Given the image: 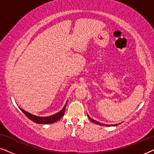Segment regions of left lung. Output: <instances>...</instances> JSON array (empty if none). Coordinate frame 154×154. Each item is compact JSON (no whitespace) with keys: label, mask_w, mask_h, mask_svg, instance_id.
I'll list each match as a JSON object with an SVG mask.
<instances>
[{"label":"left lung","mask_w":154,"mask_h":154,"mask_svg":"<svg viewBox=\"0 0 154 154\" xmlns=\"http://www.w3.org/2000/svg\"><path fill=\"white\" fill-rule=\"evenodd\" d=\"M87 115H88V114H87ZM88 117L89 118V119L92 122V123H94L97 124V125H105V126H109H109H116V125H118V124H113V125H108V124H103V123H100V122L95 121V120L92 119L91 118H90L88 115ZM120 124H121V123H120L119 125H120Z\"/></svg>","instance_id":"1"}]
</instances>
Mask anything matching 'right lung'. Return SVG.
I'll return each instance as SVG.
<instances>
[{"instance_id":"1","label":"right lung","mask_w":154,"mask_h":154,"mask_svg":"<svg viewBox=\"0 0 154 154\" xmlns=\"http://www.w3.org/2000/svg\"><path fill=\"white\" fill-rule=\"evenodd\" d=\"M68 102V101H67ZM67 102H66V104L63 107L61 111H59V112L54 113V114L50 116H45V117H41V116H38L31 114V113L27 112V111H24V109L20 108V110L22 111L23 113H24L25 115L27 117L29 118V119L31 120V121L34 122L35 123L38 124H51L53 123H55L57 121H59L60 119H62V117H63V116L65 112V109H66V106L67 104Z\"/></svg>"}]
</instances>
